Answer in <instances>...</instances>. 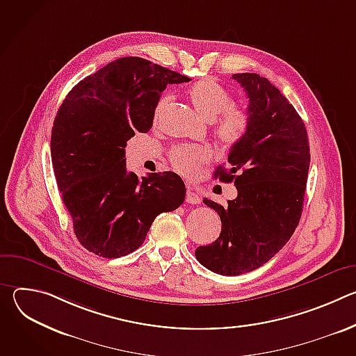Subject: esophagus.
I'll return each instance as SVG.
<instances>
[{
  "label": "esophagus",
  "mask_w": 356,
  "mask_h": 356,
  "mask_svg": "<svg viewBox=\"0 0 356 356\" xmlns=\"http://www.w3.org/2000/svg\"><path fill=\"white\" fill-rule=\"evenodd\" d=\"M186 201L188 202V204H198L200 202V197L198 194L194 191V188L191 186L187 187V194H186Z\"/></svg>",
  "instance_id": "esophagus-1"
}]
</instances>
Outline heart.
<instances>
[{
	"instance_id": "b5f03b06",
	"label": "heart",
	"mask_w": 356,
	"mask_h": 356,
	"mask_svg": "<svg viewBox=\"0 0 356 356\" xmlns=\"http://www.w3.org/2000/svg\"><path fill=\"white\" fill-rule=\"evenodd\" d=\"M187 97L194 110L209 122L216 121V135L224 146H232L245 135L249 127L248 115L241 110L229 108L232 97L216 80L204 79L195 81L187 90ZM172 97L163 95L154 110V121L158 122L170 106ZM169 159L175 170L187 177H194L202 165L211 159V150L206 146L180 145L170 150Z\"/></svg>"
}]
</instances>
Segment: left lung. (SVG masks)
Wrapping results in <instances>:
<instances>
[{"instance_id":"8db88e82","label":"left lung","mask_w":356,"mask_h":356,"mask_svg":"<svg viewBox=\"0 0 356 356\" xmlns=\"http://www.w3.org/2000/svg\"><path fill=\"white\" fill-rule=\"evenodd\" d=\"M246 91L249 127L229 150V169L214 179L234 181L228 206L204 198L221 218V234L195 249L197 261L214 273L236 276L269 262L298 225L306 193L310 145L306 127L289 99L257 73L232 74Z\"/></svg>"}]
</instances>
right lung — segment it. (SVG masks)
<instances>
[{"label": "right lung", "instance_id": "right-lung-1", "mask_svg": "<svg viewBox=\"0 0 356 356\" xmlns=\"http://www.w3.org/2000/svg\"><path fill=\"white\" fill-rule=\"evenodd\" d=\"M190 80L142 58H121L76 84L60 106L50 138L54 170L76 238L95 255H128L159 214L183 204L181 177L139 179L127 170L125 146L152 128L166 86Z\"/></svg>", "mask_w": 356, "mask_h": 356}]
</instances>
